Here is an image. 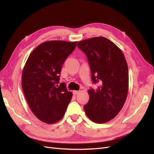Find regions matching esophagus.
<instances>
[{"label": "esophagus", "instance_id": "34e87169", "mask_svg": "<svg viewBox=\"0 0 154 154\" xmlns=\"http://www.w3.org/2000/svg\"><path fill=\"white\" fill-rule=\"evenodd\" d=\"M79 93V91H76V90L73 91V95H77V94H78Z\"/></svg>", "mask_w": 154, "mask_h": 154}]
</instances>
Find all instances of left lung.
<instances>
[{"instance_id":"obj_1","label":"left lung","mask_w":154,"mask_h":154,"mask_svg":"<svg viewBox=\"0 0 154 154\" xmlns=\"http://www.w3.org/2000/svg\"><path fill=\"white\" fill-rule=\"evenodd\" d=\"M77 46L87 56L92 81L99 85L97 90H88L90 99L84 109L90 120L104 123L121 111L128 95L129 77L126 59L120 48L103 37L79 41Z\"/></svg>"}]
</instances>
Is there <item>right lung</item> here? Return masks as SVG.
<instances>
[{
    "label": "right lung",
    "instance_id": "1",
    "mask_svg": "<svg viewBox=\"0 0 154 154\" xmlns=\"http://www.w3.org/2000/svg\"><path fill=\"white\" fill-rule=\"evenodd\" d=\"M77 42L50 41L31 53L22 74V86L29 106L39 120L54 124L62 118L72 93L60 83L61 68Z\"/></svg>",
    "mask_w": 154,
    "mask_h": 154
}]
</instances>
